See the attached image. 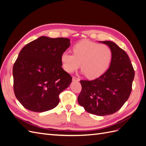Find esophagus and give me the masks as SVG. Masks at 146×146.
<instances>
[{
    "label": "esophagus",
    "mask_w": 146,
    "mask_h": 146,
    "mask_svg": "<svg viewBox=\"0 0 146 146\" xmlns=\"http://www.w3.org/2000/svg\"><path fill=\"white\" fill-rule=\"evenodd\" d=\"M72 81L73 82H79V81H80V79L76 77H72Z\"/></svg>",
    "instance_id": "obj_1"
}]
</instances>
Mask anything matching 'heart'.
Instances as JSON below:
<instances>
[{"mask_svg": "<svg viewBox=\"0 0 146 146\" xmlns=\"http://www.w3.org/2000/svg\"><path fill=\"white\" fill-rule=\"evenodd\" d=\"M73 54L64 52L61 55L63 69L72 73L78 68L87 78L94 79L107 71L112 60V51L108 46L99 44L87 39L77 42L72 48Z\"/></svg>", "mask_w": 146, "mask_h": 146, "instance_id": "b5f03b06", "label": "heart"}]
</instances>
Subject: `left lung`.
<instances>
[{"mask_svg": "<svg viewBox=\"0 0 146 146\" xmlns=\"http://www.w3.org/2000/svg\"><path fill=\"white\" fill-rule=\"evenodd\" d=\"M112 51L108 69L93 80H80L82 86L78 102L86 111L97 116H106L117 111L129 99L135 71L127 53L116 43L100 41Z\"/></svg>", "mask_w": 146, "mask_h": 146, "instance_id": "8db88e82", "label": "left lung"}]
</instances>
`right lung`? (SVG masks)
<instances>
[{
    "instance_id": "right-lung-1",
    "label": "right lung",
    "mask_w": 146,
    "mask_h": 146,
    "mask_svg": "<svg viewBox=\"0 0 146 146\" xmlns=\"http://www.w3.org/2000/svg\"><path fill=\"white\" fill-rule=\"evenodd\" d=\"M70 45L68 38L42 36L22 48L13 66V87L25 108L44 112L58 105L59 94L72 82L60 59Z\"/></svg>"
}]
</instances>
